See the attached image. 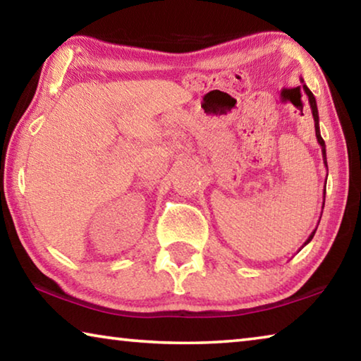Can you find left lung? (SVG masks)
Wrapping results in <instances>:
<instances>
[{"instance_id":"left-lung-1","label":"left lung","mask_w":361,"mask_h":361,"mask_svg":"<svg viewBox=\"0 0 361 361\" xmlns=\"http://www.w3.org/2000/svg\"><path fill=\"white\" fill-rule=\"evenodd\" d=\"M301 82H302V89H304V92H305V95L309 97V105H310V109H312V116H314V122H315V137H317V142H319V145L322 146V156H323V164H325V167H326V170H328V164H326V146H325V142H323V138H322V135H320V124H319V109H317V102H315V97H314V94L310 92L309 90V87L307 85L304 84V81H302V78H301ZM328 176V175H326ZM323 205H325V189H323ZM322 218V216H320ZM315 231L317 229H314V232L312 234L309 235V239L304 242V245H307V243L312 240V237H314V234H315ZM302 245V247H304ZM301 247V248H302ZM299 248V250H301Z\"/></svg>"}]
</instances>
